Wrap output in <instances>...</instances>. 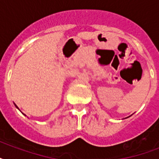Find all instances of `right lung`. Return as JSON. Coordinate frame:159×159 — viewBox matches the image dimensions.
<instances>
[{
	"instance_id": "obj_1",
	"label": "right lung",
	"mask_w": 159,
	"mask_h": 159,
	"mask_svg": "<svg viewBox=\"0 0 159 159\" xmlns=\"http://www.w3.org/2000/svg\"><path fill=\"white\" fill-rule=\"evenodd\" d=\"M16 107H17V106H16Z\"/></svg>"
}]
</instances>
